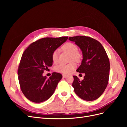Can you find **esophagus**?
Instances as JSON below:
<instances>
[{"label":"esophagus","instance_id":"34e87169","mask_svg":"<svg viewBox=\"0 0 127 127\" xmlns=\"http://www.w3.org/2000/svg\"><path fill=\"white\" fill-rule=\"evenodd\" d=\"M63 76L64 78H66V77H68V75H65V74H63Z\"/></svg>","mask_w":127,"mask_h":127}]
</instances>
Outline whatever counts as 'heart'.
Wrapping results in <instances>:
<instances>
[{"mask_svg":"<svg viewBox=\"0 0 127 127\" xmlns=\"http://www.w3.org/2000/svg\"><path fill=\"white\" fill-rule=\"evenodd\" d=\"M62 49L65 52L70 54V60L78 61L80 59V55L77 46L71 42H68L63 45ZM52 60L54 63H57L58 59V52L57 50L53 51L52 54ZM76 65L74 63L68 64H61L55 67V70L57 72L68 74L71 73L76 68Z\"/></svg>","mask_w":127,"mask_h":127,"instance_id":"obj_1","label":"heart"}]
</instances>
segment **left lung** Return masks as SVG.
<instances>
[{
    "mask_svg": "<svg viewBox=\"0 0 127 127\" xmlns=\"http://www.w3.org/2000/svg\"><path fill=\"white\" fill-rule=\"evenodd\" d=\"M83 53L81 64L76 71L84 73L83 80L74 77L72 87L75 93L84 100L97 99L104 92L109 78L110 61L104 48L99 42L86 36L69 37Z\"/></svg>",
    "mask_w": 127,
    "mask_h": 127,
    "instance_id": "8db88e82",
    "label": "left lung"
}]
</instances>
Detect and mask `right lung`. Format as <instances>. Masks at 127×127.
<instances>
[{
	"label": "right lung",
	"instance_id": "obj_1",
	"mask_svg": "<svg viewBox=\"0 0 127 127\" xmlns=\"http://www.w3.org/2000/svg\"><path fill=\"white\" fill-rule=\"evenodd\" d=\"M67 39L68 36L42 38L31 44L23 53L18 80L23 93L30 101L43 102L54 93L62 75L55 72L49 78L42 75L52 66L53 52Z\"/></svg>",
	"mask_w": 127,
	"mask_h": 127
}]
</instances>
